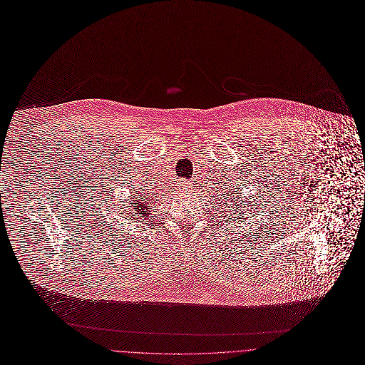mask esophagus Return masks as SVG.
<instances>
[{"instance_id":"esophagus-1","label":"esophagus","mask_w":365,"mask_h":365,"mask_svg":"<svg viewBox=\"0 0 365 365\" xmlns=\"http://www.w3.org/2000/svg\"><path fill=\"white\" fill-rule=\"evenodd\" d=\"M182 187H184V188H185V190H188V188H190V187H191V185H190V184H187V182H184V185H182Z\"/></svg>"}]
</instances>
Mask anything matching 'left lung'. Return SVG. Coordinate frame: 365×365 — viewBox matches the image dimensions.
<instances>
[{
    "mask_svg": "<svg viewBox=\"0 0 365 365\" xmlns=\"http://www.w3.org/2000/svg\"><path fill=\"white\" fill-rule=\"evenodd\" d=\"M233 201H235V200H233ZM235 205H236V202H235Z\"/></svg>",
    "mask_w": 365,
    "mask_h": 365,
    "instance_id": "obj_1",
    "label": "left lung"
}]
</instances>
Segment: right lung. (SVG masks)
Here are the masks:
<instances>
[{
	"label": "right lung",
	"mask_w": 365,
	"mask_h": 365,
	"mask_svg": "<svg viewBox=\"0 0 365 365\" xmlns=\"http://www.w3.org/2000/svg\"><path fill=\"white\" fill-rule=\"evenodd\" d=\"M136 204H135V208L133 210L136 211L137 213L135 214L134 212H132V215L129 216V219H136V217H140V215L142 216H146L148 215V197H146V201L143 202V195H139V197H136V201H135Z\"/></svg>",
	"instance_id": "obj_1"
}]
</instances>
